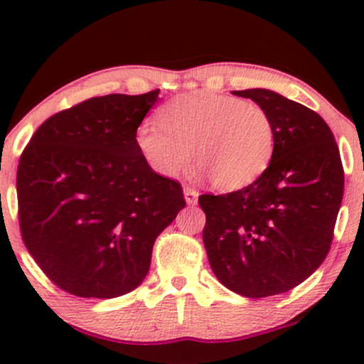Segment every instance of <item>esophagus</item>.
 <instances>
[{"instance_id": "esophagus-1", "label": "esophagus", "mask_w": 364, "mask_h": 364, "mask_svg": "<svg viewBox=\"0 0 364 364\" xmlns=\"http://www.w3.org/2000/svg\"><path fill=\"white\" fill-rule=\"evenodd\" d=\"M183 191H185V200L188 205H195L196 200H198V191L191 186H185L183 188Z\"/></svg>"}]
</instances>
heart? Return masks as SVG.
Returning a JSON list of instances; mask_svg holds the SVG:
<instances>
[{
  "mask_svg": "<svg viewBox=\"0 0 364 364\" xmlns=\"http://www.w3.org/2000/svg\"><path fill=\"white\" fill-rule=\"evenodd\" d=\"M157 123L141 124L135 140L161 176H179L191 152L212 186L237 190L252 185L272 162L275 123L257 102L208 92L178 95L157 111Z\"/></svg>",
  "mask_w": 364,
  "mask_h": 364,
  "instance_id": "heart-1",
  "label": "heart"
}]
</instances>
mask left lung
Returning <instances> with one entry per match:
<instances>
[{
    "label": "left lung",
    "mask_w": 364,
    "mask_h": 364,
    "mask_svg": "<svg viewBox=\"0 0 364 364\" xmlns=\"http://www.w3.org/2000/svg\"><path fill=\"white\" fill-rule=\"evenodd\" d=\"M265 107L275 150L252 185L200 195L203 245L215 277L245 298L291 291L328 255L344 195V168L320 114L272 90H235Z\"/></svg>",
    "instance_id": "8db88e82"
}]
</instances>
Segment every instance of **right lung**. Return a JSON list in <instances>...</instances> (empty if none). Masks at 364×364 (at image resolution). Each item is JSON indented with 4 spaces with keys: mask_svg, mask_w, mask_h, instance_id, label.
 <instances>
[{
    "mask_svg": "<svg viewBox=\"0 0 364 364\" xmlns=\"http://www.w3.org/2000/svg\"><path fill=\"white\" fill-rule=\"evenodd\" d=\"M157 95L75 104L46 119L20 156L23 245L70 294L109 299L139 287L157 236L186 205L181 185L157 174L136 147Z\"/></svg>",
    "mask_w": 364,
    "mask_h": 364,
    "instance_id": "1",
    "label": "right lung"
}]
</instances>
